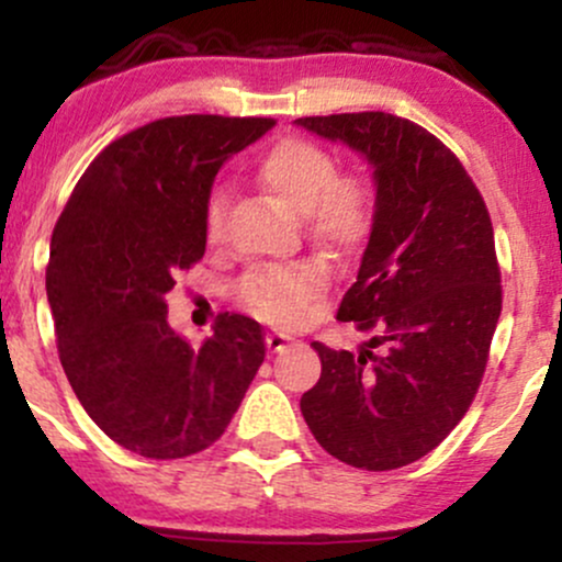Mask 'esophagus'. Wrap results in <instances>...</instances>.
I'll list each match as a JSON object with an SVG mask.
<instances>
[{
    "label": "esophagus",
    "instance_id": "esophagus-1",
    "mask_svg": "<svg viewBox=\"0 0 562 562\" xmlns=\"http://www.w3.org/2000/svg\"><path fill=\"white\" fill-rule=\"evenodd\" d=\"M263 344H267L269 351H282V348H285V346L290 344V335L280 333V330H272V333H267V338H263Z\"/></svg>",
    "mask_w": 562,
    "mask_h": 562
}]
</instances>
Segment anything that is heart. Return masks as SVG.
<instances>
[{
  "label": "heart",
  "mask_w": 562,
  "mask_h": 562,
  "mask_svg": "<svg viewBox=\"0 0 562 562\" xmlns=\"http://www.w3.org/2000/svg\"><path fill=\"white\" fill-rule=\"evenodd\" d=\"M256 182L288 214L301 216L308 237L333 254H351L364 243L372 224V192L362 177L338 173L325 147L306 139H282L263 153L254 171ZM224 192H211L205 203V235L218 240L224 222ZM327 285L322 261L256 269L243 280L245 306L267 319H295Z\"/></svg>",
  "instance_id": "1"
}]
</instances>
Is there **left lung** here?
<instances>
[{
  "mask_svg": "<svg viewBox=\"0 0 562 562\" xmlns=\"http://www.w3.org/2000/svg\"><path fill=\"white\" fill-rule=\"evenodd\" d=\"M359 153L375 211L357 282L338 308L372 338L357 353L319 340L322 375L301 396L319 447L362 470H396L434 451L465 417L502 312L486 203L434 134L391 113L295 119Z\"/></svg>",
  "mask_w": 562,
  "mask_h": 562,
  "instance_id": "obj_1",
  "label": "left lung"
}]
</instances>
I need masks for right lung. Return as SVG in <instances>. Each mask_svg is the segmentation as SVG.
<instances>
[{
    "mask_svg": "<svg viewBox=\"0 0 562 562\" xmlns=\"http://www.w3.org/2000/svg\"><path fill=\"white\" fill-rule=\"evenodd\" d=\"M272 126L177 115L134 128L89 164L57 218L47 301L60 364L87 415L134 454L211 447L263 362L259 322L222 314L192 348L169 325L166 293L203 259L218 169Z\"/></svg>",
    "mask_w": 562,
    "mask_h": 562,
    "instance_id": "obj_1",
    "label": "right lung"
}]
</instances>
